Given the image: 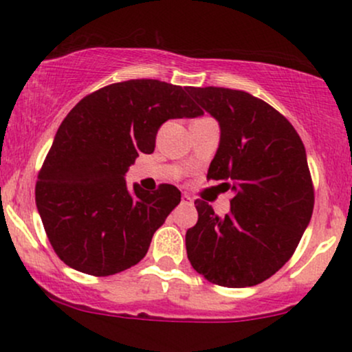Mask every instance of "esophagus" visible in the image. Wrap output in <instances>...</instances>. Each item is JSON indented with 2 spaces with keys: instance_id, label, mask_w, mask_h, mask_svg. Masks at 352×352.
I'll return each mask as SVG.
<instances>
[{
  "instance_id": "1",
  "label": "esophagus",
  "mask_w": 352,
  "mask_h": 352,
  "mask_svg": "<svg viewBox=\"0 0 352 352\" xmlns=\"http://www.w3.org/2000/svg\"><path fill=\"white\" fill-rule=\"evenodd\" d=\"M182 201H184V204L190 205V204H192V201H193V199L188 195V193H184V195H182Z\"/></svg>"
}]
</instances>
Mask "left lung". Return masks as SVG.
<instances>
[{
  "mask_svg": "<svg viewBox=\"0 0 352 352\" xmlns=\"http://www.w3.org/2000/svg\"><path fill=\"white\" fill-rule=\"evenodd\" d=\"M188 94L220 125L207 179L233 192L225 217L195 200L199 221L185 235L190 265L215 285L254 286L292 258L313 215L305 145L285 116L248 92L210 86Z\"/></svg>",
  "mask_w": 352,
  "mask_h": 352,
  "instance_id": "8db88e82",
  "label": "left lung"
}]
</instances>
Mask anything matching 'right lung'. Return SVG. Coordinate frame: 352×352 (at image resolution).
Returning <instances> with one entry per match:
<instances>
[{
    "instance_id": "1",
    "label": "right lung",
    "mask_w": 352,
    "mask_h": 352,
    "mask_svg": "<svg viewBox=\"0 0 352 352\" xmlns=\"http://www.w3.org/2000/svg\"><path fill=\"white\" fill-rule=\"evenodd\" d=\"M204 114L188 87L155 79L111 84L79 100L56 132L36 184V207L60 260L109 276L139 263L180 190H129L125 173L152 153L165 120Z\"/></svg>"
}]
</instances>
